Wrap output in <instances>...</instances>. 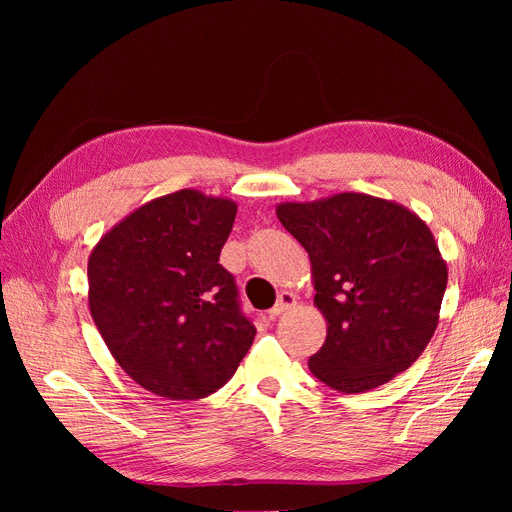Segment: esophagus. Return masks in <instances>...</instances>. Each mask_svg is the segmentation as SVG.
<instances>
[{
	"label": "esophagus",
	"mask_w": 512,
	"mask_h": 512,
	"mask_svg": "<svg viewBox=\"0 0 512 512\" xmlns=\"http://www.w3.org/2000/svg\"><path fill=\"white\" fill-rule=\"evenodd\" d=\"M294 305H297V297H294V294L288 290H282L280 297H277V303L271 307L269 314L275 318V316L288 312V309H292Z\"/></svg>",
	"instance_id": "obj_1"
}]
</instances>
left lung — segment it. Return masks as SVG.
I'll list each match as a JSON object with an SVG mask.
<instances>
[{"label": "left lung", "mask_w": 512, "mask_h": 512, "mask_svg": "<svg viewBox=\"0 0 512 512\" xmlns=\"http://www.w3.org/2000/svg\"><path fill=\"white\" fill-rule=\"evenodd\" d=\"M312 262L327 339L309 371L337 393H365L406 371L440 320L446 260L408 207L361 192L275 207Z\"/></svg>", "instance_id": "8db88e82"}]
</instances>
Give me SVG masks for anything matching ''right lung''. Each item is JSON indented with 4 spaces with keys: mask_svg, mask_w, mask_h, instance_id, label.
Here are the masks:
<instances>
[{
    "mask_svg": "<svg viewBox=\"0 0 512 512\" xmlns=\"http://www.w3.org/2000/svg\"><path fill=\"white\" fill-rule=\"evenodd\" d=\"M235 215V200L185 188L134 209L89 254L91 318L119 367L153 395L215 393L254 342L220 265Z\"/></svg>",
    "mask_w": 512,
    "mask_h": 512,
    "instance_id": "right-lung-1",
    "label": "right lung"
}]
</instances>
